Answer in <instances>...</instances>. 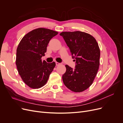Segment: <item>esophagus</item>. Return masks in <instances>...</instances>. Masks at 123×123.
I'll return each mask as SVG.
<instances>
[{"label": "esophagus", "mask_w": 123, "mask_h": 123, "mask_svg": "<svg viewBox=\"0 0 123 123\" xmlns=\"http://www.w3.org/2000/svg\"><path fill=\"white\" fill-rule=\"evenodd\" d=\"M60 63H58V62H56V66L59 65H60Z\"/></svg>", "instance_id": "34e87169"}]
</instances>
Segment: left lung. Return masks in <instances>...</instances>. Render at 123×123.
I'll return each mask as SVG.
<instances>
[{
  "label": "left lung",
  "instance_id": "8db88e82",
  "mask_svg": "<svg viewBox=\"0 0 123 123\" xmlns=\"http://www.w3.org/2000/svg\"><path fill=\"white\" fill-rule=\"evenodd\" d=\"M60 35L76 61L74 69L65 65L66 71L62 76L63 83L73 92H82L92 85L99 69L98 44L92 35L81 31L62 32Z\"/></svg>",
  "mask_w": 123,
  "mask_h": 123
}]
</instances>
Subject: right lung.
<instances>
[{
    "instance_id": "right-lung-1",
    "label": "right lung",
    "mask_w": 123,
    "mask_h": 123,
    "mask_svg": "<svg viewBox=\"0 0 123 123\" xmlns=\"http://www.w3.org/2000/svg\"><path fill=\"white\" fill-rule=\"evenodd\" d=\"M57 34L56 31L39 28L26 34L19 43L16 65L22 80L29 87L40 88L47 83L56 64L42 62L41 57L46 52L50 40Z\"/></svg>"
}]
</instances>
